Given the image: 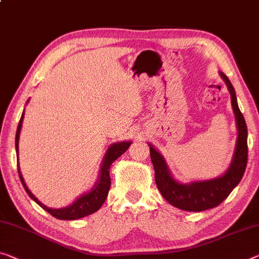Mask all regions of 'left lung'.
I'll return each mask as SVG.
<instances>
[{"label": "left lung", "instance_id": "obj_1", "mask_svg": "<svg viewBox=\"0 0 259 259\" xmlns=\"http://www.w3.org/2000/svg\"><path fill=\"white\" fill-rule=\"evenodd\" d=\"M226 82L227 88L232 97V105L236 118V126L238 131L236 148L233 161L228 170L221 177L209 181L192 182L190 184H182L175 181L171 176L168 165L162 155L149 145L150 158L155 169V182L157 189L166 201L175 207L190 210V212H201L220 205L230 192L236 188L243 177L248 162V130L243 114L238 109L235 90H234L229 78L224 73H220Z\"/></svg>", "mask_w": 259, "mask_h": 259}]
</instances>
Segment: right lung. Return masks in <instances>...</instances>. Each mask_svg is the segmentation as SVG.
I'll list each match as a JSON object with an SVG mask.
<instances>
[{
  "instance_id": "right-lung-1",
  "label": "right lung",
  "mask_w": 259,
  "mask_h": 259,
  "mask_svg": "<svg viewBox=\"0 0 259 259\" xmlns=\"http://www.w3.org/2000/svg\"><path fill=\"white\" fill-rule=\"evenodd\" d=\"M24 119V112L22 113L21 120L18 122V127H17V132H16V140H15V146H16V153L18 154V140H19V133H21V128H22V122ZM131 141H124V142H118V143H113V145L110 146V148L107 149V152L104 156V160H103L102 166H101V175H99V178L96 184L93 188V190L89 191L88 193L82 194L77 200H75L73 204L69 205L68 207L65 208H49L46 207L45 205H42L40 201L35 198L31 191L27 189V186L24 182L21 170H19V165L17 163V168H18V175L19 178H21V182L25 189L26 193L29 194L31 199L37 202V204L42 207L46 212H49L52 217L60 219V220H76V219H81L83 217L90 215L102 207V205L104 204L105 199L109 194V190L111 186V178H110V166L112 163L117 160L119 156H121L128 147L131 146ZM17 162H18V157H17Z\"/></svg>"
}]
</instances>
